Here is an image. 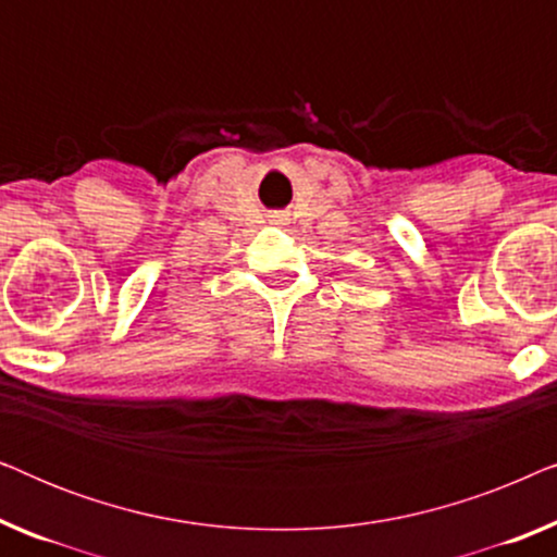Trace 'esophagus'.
I'll return each instance as SVG.
<instances>
[{
  "instance_id": "1",
  "label": "esophagus",
  "mask_w": 557,
  "mask_h": 557,
  "mask_svg": "<svg viewBox=\"0 0 557 557\" xmlns=\"http://www.w3.org/2000/svg\"><path fill=\"white\" fill-rule=\"evenodd\" d=\"M281 220H284V218H278V215H276V223H281Z\"/></svg>"
}]
</instances>
